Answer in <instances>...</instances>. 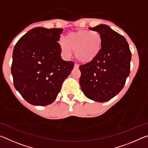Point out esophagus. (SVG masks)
Segmentation results:
<instances>
[{"instance_id": "1", "label": "esophagus", "mask_w": 148, "mask_h": 148, "mask_svg": "<svg viewBox=\"0 0 148 148\" xmlns=\"http://www.w3.org/2000/svg\"><path fill=\"white\" fill-rule=\"evenodd\" d=\"M79 68V65L77 64V63H75V64H74V69H77Z\"/></svg>"}]
</instances>
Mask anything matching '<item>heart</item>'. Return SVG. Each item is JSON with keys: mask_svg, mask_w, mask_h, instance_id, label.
<instances>
[{"mask_svg": "<svg viewBox=\"0 0 148 148\" xmlns=\"http://www.w3.org/2000/svg\"><path fill=\"white\" fill-rule=\"evenodd\" d=\"M102 38L99 32L79 31L71 32L60 41V49L63 56L69 58L75 51V56L79 61H92L101 51Z\"/></svg>", "mask_w": 148, "mask_h": 148, "instance_id": "heart-1", "label": "heart"}]
</instances>
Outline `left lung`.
Wrapping results in <instances>:
<instances>
[{
	"label": "left lung",
	"instance_id": "obj_1",
	"mask_svg": "<svg viewBox=\"0 0 148 148\" xmlns=\"http://www.w3.org/2000/svg\"><path fill=\"white\" fill-rule=\"evenodd\" d=\"M102 38L101 49L95 58L79 66V84L84 95L92 101H110L121 91L129 76L131 52L124 36L106 25L89 28Z\"/></svg>",
	"mask_w": 148,
	"mask_h": 148
}]
</instances>
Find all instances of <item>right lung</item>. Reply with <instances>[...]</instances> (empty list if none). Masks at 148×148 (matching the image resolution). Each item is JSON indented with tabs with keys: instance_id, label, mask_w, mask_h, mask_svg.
<instances>
[{
	"instance_id": "right-lung-1",
	"label": "right lung",
	"mask_w": 148,
	"mask_h": 148,
	"mask_svg": "<svg viewBox=\"0 0 148 148\" xmlns=\"http://www.w3.org/2000/svg\"><path fill=\"white\" fill-rule=\"evenodd\" d=\"M62 32V29L35 27L14 47L11 67L14 85L29 104H51L74 68L73 61L61 58L58 41Z\"/></svg>"
}]
</instances>
